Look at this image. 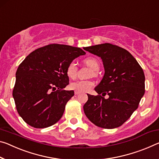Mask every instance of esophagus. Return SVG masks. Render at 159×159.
<instances>
[{
	"instance_id": "obj_1",
	"label": "esophagus",
	"mask_w": 159,
	"mask_h": 159,
	"mask_svg": "<svg viewBox=\"0 0 159 159\" xmlns=\"http://www.w3.org/2000/svg\"><path fill=\"white\" fill-rule=\"evenodd\" d=\"M75 95H79V93H80V92H79V91H75Z\"/></svg>"
}]
</instances>
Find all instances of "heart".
Segmentation results:
<instances>
[{
  "label": "heart",
  "instance_id": "heart-1",
  "mask_svg": "<svg viewBox=\"0 0 159 159\" xmlns=\"http://www.w3.org/2000/svg\"><path fill=\"white\" fill-rule=\"evenodd\" d=\"M85 64L90 67L93 71H98L100 69V64L96 59L93 57H89L86 58L84 60ZM78 68L76 64L74 61H71L70 64L68 65L66 69V74L70 79H75L77 75ZM93 75H95V72H93ZM93 82L89 80H76V81L72 82L70 84V87L73 90H75V91L79 92H86L89 90L93 86Z\"/></svg>",
  "mask_w": 159,
  "mask_h": 159
}]
</instances>
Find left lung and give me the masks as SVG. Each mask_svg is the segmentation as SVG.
Listing matches in <instances>:
<instances>
[{
    "label": "left lung",
    "instance_id": "8db88e82",
    "mask_svg": "<svg viewBox=\"0 0 159 159\" xmlns=\"http://www.w3.org/2000/svg\"><path fill=\"white\" fill-rule=\"evenodd\" d=\"M85 50L101 58L105 74L95 88L98 95L88 94L84 110L90 122L105 129L122 125L132 115L145 92V76L135 58L127 50L105 43ZM103 96L108 94V98Z\"/></svg>",
    "mask_w": 159,
    "mask_h": 159
}]
</instances>
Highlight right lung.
Instances as JSON below:
<instances>
[{
	"label": "right lung",
	"mask_w": 159,
	"mask_h": 159,
	"mask_svg": "<svg viewBox=\"0 0 159 159\" xmlns=\"http://www.w3.org/2000/svg\"><path fill=\"white\" fill-rule=\"evenodd\" d=\"M85 54L79 47L52 44L34 50L20 64L12 96L17 112L27 124L45 128L61 119L66 104L74 95V90H63L69 84L67 66Z\"/></svg>",
	"instance_id": "add662e5"
}]
</instances>
